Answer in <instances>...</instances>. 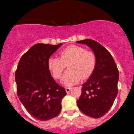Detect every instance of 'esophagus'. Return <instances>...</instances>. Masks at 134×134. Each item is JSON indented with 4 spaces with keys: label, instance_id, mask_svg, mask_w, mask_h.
Wrapping results in <instances>:
<instances>
[{
    "label": "esophagus",
    "instance_id": "obj_1",
    "mask_svg": "<svg viewBox=\"0 0 134 134\" xmlns=\"http://www.w3.org/2000/svg\"><path fill=\"white\" fill-rule=\"evenodd\" d=\"M72 89L71 88H65V91L67 93H69V92H70V91H71V90Z\"/></svg>",
    "mask_w": 134,
    "mask_h": 134
}]
</instances>
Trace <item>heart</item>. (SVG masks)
<instances>
[{"label":"heart","instance_id":"obj_1","mask_svg":"<svg viewBox=\"0 0 134 134\" xmlns=\"http://www.w3.org/2000/svg\"><path fill=\"white\" fill-rule=\"evenodd\" d=\"M96 56L92 52L71 45L60 52L59 58H50L48 61V67L55 79H60L67 65L69 70L63 76L62 83L66 86H71L81 79L89 78L96 69Z\"/></svg>","mask_w":134,"mask_h":134}]
</instances>
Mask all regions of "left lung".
<instances>
[{"instance_id": "left-lung-1", "label": "left lung", "mask_w": 134, "mask_h": 134, "mask_svg": "<svg viewBox=\"0 0 134 134\" xmlns=\"http://www.w3.org/2000/svg\"><path fill=\"white\" fill-rule=\"evenodd\" d=\"M77 43L86 44L96 55L97 63L93 74L82 87L77 105L83 113L97 119L110 110L118 93L119 72L108 50L96 41L85 39Z\"/></svg>"}]
</instances>
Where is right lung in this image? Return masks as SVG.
Listing matches in <instances>:
<instances>
[{
    "label": "right lung",
    "mask_w": 134,
    "mask_h": 134,
    "mask_svg": "<svg viewBox=\"0 0 134 134\" xmlns=\"http://www.w3.org/2000/svg\"><path fill=\"white\" fill-rule=\"evenodd\" d=\"M62 45L36 44L18 63L15 73L17 93L26 110L37 120L46 121L58 116L62 99L67 94L48 67L50 56Z\"/></svg>",
    "instance_id": "1"
}]
</instances>
